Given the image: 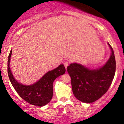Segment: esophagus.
Masks as SVG:
<instances>
[{"label": "esophagus", "mask_w": 124, "mask_h": 124, "mask_svg": "<svg viewBox=\"0 0 124 124\" xmlns=\"http://www.w3.org/2000/svg\"><path fill=\"white\" fill-rule=\"evenodd\" d=\"M69 64V62H64V67H65V68L66 69H67V67H68V66Z\"/></svg>", "instance_id": "obj_1"}]
</instances>
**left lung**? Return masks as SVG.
<instances>
[{
  "label": "left lung",
  "instance_id": "left-lung-1",
  "mask_svg": "<svg viewBox=\"0 0 124 124\" xmlns=\"http://www.w3.org/2000/svg\"><path fill=\"white\" fill-rule=\"evenodd\" d=\"M109 60L103 67L90 70L81 64H70L67 71L71 78L72 91L78 100L84 103H93L108 91L114 78L116 60L112 47Z\"/></svg>",
  "mask_w": 124,
  "mask_h": 124
}]
</instances>
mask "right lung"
<instances>
[{"mask_svg":"<svg viewBox=\"0 0 124 124\" xmlns=\"http://www.w3.org/2000/svg\"><path fill=\"white\" fill-rule=\"evenodd\" d=\"M12 50L8 59V74L13 87L21 98L30 104L42 107L50 102L53 96V82L60 75L65 73V68L61 64L54 70L49 71L36 83L31 85H23L17 82L12 73L9 67Z\"/></svg>","mask_w":124,"mask_h":124,"instance_id":"add662e5","label":"right lung"}]
</instances>
